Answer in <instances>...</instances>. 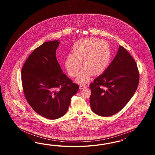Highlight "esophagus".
I'll return each instance as SVG.
<instances>
[{
    "label": "esophagus",
    "mask_w": 155,
    "mask_h": 155,
    "mask_svg": "<svg viewBox=\"0 0 155 155\" xmlns=\"http://www.w3.org/2000/svg\"><path fill=\"white\" fill-rule=\"evenodd\" d=\"M88 84H80V89H83L84 87H87Z\"/></svg>",
    "instance_id": "34e87169"
}]
</instances>
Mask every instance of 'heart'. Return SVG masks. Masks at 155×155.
<instances>
[{"instance_id": "b5f03b06", "label": "heart", "mask_w": 155, "mask_h": 155, "mask_svg": "<svg viewBox=\"0 0 155 155\" xmlns=\"http://www.w3.org/2000/svg\"><path fill=\"white\" fill-rule=\"evenodd\" d=\"M73 54L66 59V67L70 75H78L82 62L84 66L80 73L78 81L86 83L92 73L96 75L101 73L108 66L111 59L110 47L107 42L97 38L81 40L72 48Z\"/></svg>"}]
</instances>
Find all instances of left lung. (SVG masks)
Segmentation results:
<instances>
[{
	"label": "left lung",
	"instance_id": "1",
	"mask_svg": "<svg viewBox=\"0 0 155 155\" xmlns=\"http://www.w3.org/2000/svg\"><path fill=\"white\" fill-rule=\"evenodd\" d=\"M139 82L136 62L124 47L119 46L107 69L90 84L92 111L105 117L118 113L135 94Z\"/></svg>",
	"mask_w": 155,
	"mask_h": 155
}]
</instances>
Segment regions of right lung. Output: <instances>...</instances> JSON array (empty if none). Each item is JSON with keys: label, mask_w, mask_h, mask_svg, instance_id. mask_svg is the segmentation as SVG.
<instances>
[{"label": "right lung", "mask_w": 155, "mask_h": 155, "mask_svg": "<svg viewBox=\"0 0 155 155\" xmlns=\"http://www.w3.org/2000/svg\"><path fill=\"white\" fill-rule=\"evenodd\" d=\"M58 40L44 42L29 56L21 69L24 94L36 113L56 119L67 112L71 97L79 89L62 73L56 56Z\"/></svg>", "instance_id": "obj_1"}]
</instances>
